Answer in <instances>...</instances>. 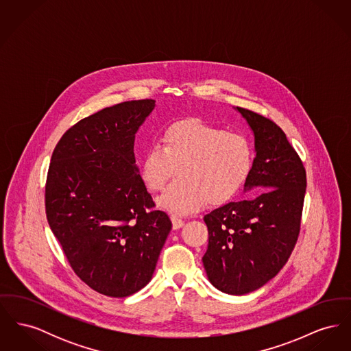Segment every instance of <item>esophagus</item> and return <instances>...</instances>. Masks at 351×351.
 I'll use <instances>...</instances> for the list:
<instances>
[{
    "label": "esophagus",
    "mask_w": 351,
    "mask_h": 351,
    "mask_svg": "<svg viewBox=\"0 0 351 351\" xmlns=\"http://www.w3.org/2000/svg\"><path fill=\"white\" fill-rule=\"evenodd\" d=\"M171 221H172V226H173V229H180V228L184 225V219H182L180 217H178V216H175V215H172V216H171Z\"/></svg>",
    "instance_id": "esophagus-1"
}]
</instances>
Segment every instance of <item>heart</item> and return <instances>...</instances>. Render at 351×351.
Here are the masks:
<instances>
[{
	"label": "heart",
	"mask_w": 351,
	"mask_h": 351,
	"mask_svg": "<svg viewBox=\"0 0 351 351\" xmlns=\"http://www.w3.org/2000/svg\"><path fill=\"white\" fill-rule=\"evenodd\" d=\"M254 150L249 138L201 118L169 123L143 152L139 175L145 186L160 192L178 169L179 179L159 197L166 210L186 215L206 202L221 206L234 200L250 176Z\"/></svg>",
	"instance_id": "heart-1"
}]
</instances>
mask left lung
<instances>
[{
    "label": "left lung",
    "mask_w": 351,
    "mask_h": 351,
    "mask_svg": "<svg viewBox=\"0 0 351 351\" xmlns=\"http://www.w3.org/2000/svg\"><path fill=\"white\" fill-rule=\"evenodd\" d=\"M255 136L256 156L245 191L254 197L229 202L204 217L206 275L219 291L245 295L271 280L287 263L300 234L306 173L299 154L269 118L237 108Z\"/></svg>",
    "instance_id": "8db88e82"
}]
</instances>
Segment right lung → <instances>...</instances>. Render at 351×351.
<instances>
[{"instance_id": "obj_1", "label": "right lung", "mask_w": 351, "mask_h": 351, "mask_svg": "<svg viewBox=\"0 0 351 351\" xmlns=\"http://www.w3.org/2000/svg\"><path fill=\"white\" fill-rule=\"evenodd\" d=\"M155 101H125L69 128L51 156L46 216L73 272L126 298L152 278L172 223L135 167L134 139Z\"/></svg>"}]
</instances>
